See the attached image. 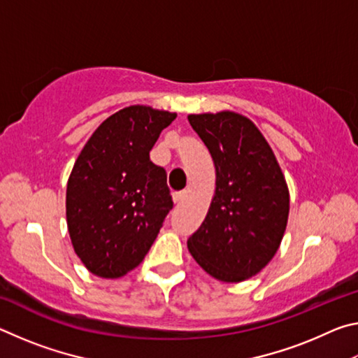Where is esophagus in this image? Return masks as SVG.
Listing matches in <instances>:
<instances>
[{
	"instance_id": "1",
	"label": "esophagus",
	"mask_w": 358,
	"mask_h": 358,
	"mask_svg": "<svg viewBox=\"0 0 358 358\" xmlns=\"http://www.w3.org/2000/svg\"><path fill=\"white\" fill-rule=\"evenodd\" d=\"M185 197H186V192L185 191H181V192H173V196H172V199H173V202L175 203H181L185 201Z\"/></svg>"
}]
</instances>
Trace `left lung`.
<instances>
[{"instance_id":"8db88e82","label":"left lung","mask_w":358,"mask_h":358,"mask_svg":"<svg viewBox=\"0 0 358 358\" xmlns=\"http://www.w3.org/2000/svg\"><path fill=\"white\" fill-rule=\"evenodd\" d=\"M213 157L216 189L187 250L216 280L257 275L281 245L289 189L273 150L250 118L235 112L187 115Z\"/></svg>"}]
</instances>
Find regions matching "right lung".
<instances>
[{
  "label": "right lung",
  "instance_id": "1",
  "mask_svg": "<svg viewBox=\"0 0 358 358\" xmlns=\"http://www.w3.org/2000/svg\"><path fill=\"white\" fill-rule=\"evenodd\" d=\"M177 113L129 106L102 121L78 155L66 189L74 251L93 275L121 278L147 256L173 202L166 171L150 161Z\"/></svg>",
  "mask_w": 358,
  "mask_h": 358
}]
</instances>
